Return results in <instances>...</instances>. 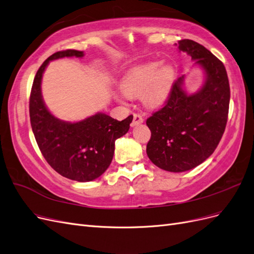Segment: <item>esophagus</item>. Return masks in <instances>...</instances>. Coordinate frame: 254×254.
Returning a JSON list of instances; mask_svg holds the SVG:
<instances>
[{"label": "esophagus", "instance_id": "34e87169", "mask_svg": "<svg viewBox=\"0 0 254 254\" xmlns=\"http://www.w3.org/2000/svg\"><path fill=\"white\" fill-rule=\"evenodd\" d=\"M144 122V119L142 115L140 113H134L133 114V120H132V123H131V126H137L142 124V123Z\"/></svg>", "mask_w": 254, "mask_h": 254}]
</instances>
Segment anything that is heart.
<instances>
[{
  "mask_svg": "<svg viewBox=\"0 0 254 254\" xmlns=\"http://www.w3.org/2000/svg\"><path fill=\"white\" fill-rule=\"evenodd\" d=\"M174 68L170 64L161 66L160 61L143 64L130 70L122 81V90L129 97L142 94L143 103L156 108L163 105L171 93Z\"/></svg>",
  "mask_w": 254,
  "mask_h": 254,
  "instance_id": "b5f03b06",
  "label": "heart"
}]
</instances>
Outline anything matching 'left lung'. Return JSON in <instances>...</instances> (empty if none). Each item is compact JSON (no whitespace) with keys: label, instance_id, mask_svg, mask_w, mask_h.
I'll return each mask as SVG.
<instances>
[{"label":"left lung","instance_id":"8db88e82","mask_svg":"<svg viewBox=\"0 0 254 254\" xmlns=\"http://www.w3.org/2000/svg\"><path fill=\"white\" fill-rule=\"evenodd\" d=\"M179 50L203 68V87L188 95L181 76L173 83L165 105L146 121L151 132L146 146L148 158L158 167L174 173L198 166L216 149L225 132L230 104L224 64L193 40H180Z\"/></svg>","mask_w":254,"mask_h":254}]
</instances>
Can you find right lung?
<instances>
[{"label": "right lung", "instance_id": "obj_1", "mask_svg": "<svg viewBox=\"0 0 254 254\" xmlns=\"http://www.w3.org/2000/svg\"><path fill=\"white\" fill-rule=\"evenodd\" d=\"M72 56L82 57L83 52H56L37 71L29 96V118L37 144L52 168L67 179L87 182L98 178L109 167L115 140L127 133L133 117L118 121L97 113L77 123H67L52 115L41 95L43 72L51 60Z\"/></svg>", "mask_w": 254, "mask_h": 254}]
</instances>
